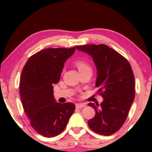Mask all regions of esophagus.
<instances>
[{
  "label": "esophagus",
  "instance_id": "34e87169",
  "mask_svg": "<svg viewBox=\"0 0 152 152\" xmlns=\"http://www.w3.org/2000/svg\"><path fill=\"white\" fill-rule=\"evenodd\" d=\"M85 106H86L85 104H83V103H77V104H76V107L77 108V109H80V108H83Z\"/></svg>",
  "mask_w": 152,
  "mask_h": 152
}]
</instances>
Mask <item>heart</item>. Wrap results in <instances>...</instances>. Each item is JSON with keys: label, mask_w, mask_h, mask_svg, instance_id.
<instances>
[{"label": "heart", "mask_w": 152, "mask_h": 152, "mask_svg": "<svg viewBox=\"0 0 152 152\" xmlns=\"http://www.w3.org/2000/svg\"><path fill=\"white\" fill-rule=\"evenodd\" d=\"M75 65L77 67V68H78L80 73H81L85 70H89V69H91L90 64L86 61L84 60H76L75 61Z\"/></svg>", "instance_id": "1"}]
</instances>
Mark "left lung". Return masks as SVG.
<instances>
[{
    "mask_svg": "<svg viewBox=\"0 0 152 152\" xmlns=\"http://www.w3.org/2000/svg\"><path fill=\"white\" fill-rule=\"evenodd\" d=\"M91 56L97 69L96 86L103 98L101 105L88 103L95 116L88 121L98 134L110 135L122 127L135 99V78L127 59L104 44L76 46Z\"/></svg>",
    "mask_w": 152,
    "mask_h": 152,
    "instance_id": "1",
    "label": "left lung"
}]
</instances>
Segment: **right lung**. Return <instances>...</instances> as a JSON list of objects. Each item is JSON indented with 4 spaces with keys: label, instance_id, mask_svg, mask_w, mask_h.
<instances>
[{
    "label": "right lung",
    "instance_id": "1",
    "mask_svg": "<svg viewBox=\"0 0 152 152\" xmlns=\"http://www.w3.org/2000/svg\"><path fill=\"white\" fill-rule=\"evenodd\" d=\"M75 50V47L41 50L23 68L19 84L23 107L30 125L43 137L60 134L75 110L72 102H56L53 94V84L58 83L64 63Z\"/></svg>",
    "mask_w": 152,
    "mask_h": 152
}]
</instances>
